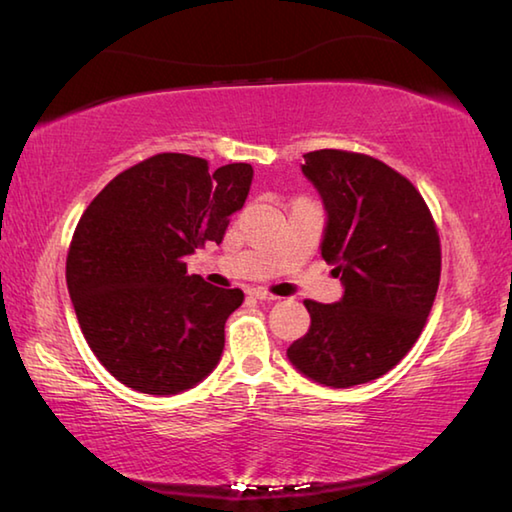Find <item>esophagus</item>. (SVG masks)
I'll use <instances>...</instances> for the list:
<instances>
[{
    "label": "esophagus",
    "instance_id": "1",
    "mask_svg": "<svg viewBox=\"0 0 512 512\" xmlns=\"http://www.w3.org/2000/svg\"><path fill=\"white\" fill-rule=\"evenodd\" d=\"M250 298H255V300H277L273 293H268L266 289H250Z\"/></svg>",
    "mask_w": 512,
    "mask_h": 512
}]
</instances>
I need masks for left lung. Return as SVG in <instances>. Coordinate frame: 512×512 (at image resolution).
Instances as JSON below:
<instances>
[{"instance_id": "left-lung-1", "label": "left lung", "mask_w": 512, "mask_h": 512, "mask_svg": "<svg viewBox=\"0 0 512 512\" xmlns=\"http://www.w3.org/2000/svg\"><path fill=\"white\" fill-rule=\"evenodd\" d=\"M302 158L327 212L320 255L345 291L334 305L305 300L309 332L287 357L316 384L350 388L386 375L418 341L440 282V239L418 189L388 164L336 149Z\"/></svg>"}]
</instances>
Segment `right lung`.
<instances>
[{"instance_id":"right-lung-1","label":"right lung","mask_w":512,"mask_h":512,"mask_svg":"<svg viewBox=\"0 0 512 512\" xmlns=\"http://www.w3.org/2000/svg\"><path fill=\"white\" fill-rule=\"evenodd\" d=\"M253 183L246 162L158 153L121 171L76 225L67 289L85 341L112 377L149 395H178L216 368L225 320L244 302L189 275L185 257L221 244Z\"/></svg>"}]
</instances>
